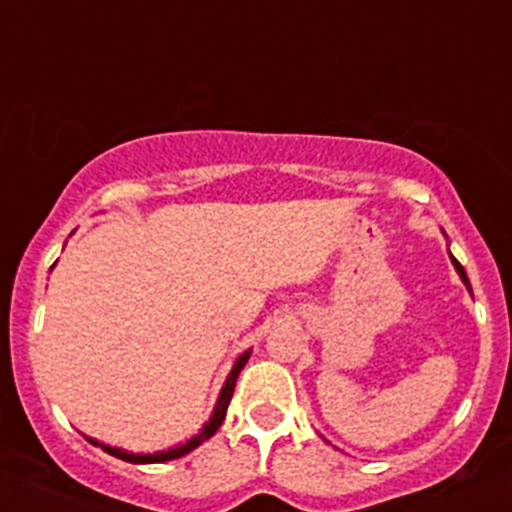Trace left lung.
<instances>
[{"mask_svg":"<svg viewBox=\"0 0 512 512\" xmlns=\"http://www.w3.org/2000/svg\"><path fill=\"white\" fill-rule=\"evenodd\" d=\"M448 255H451V252H448ZM451 262H453V267H456L458 277H461V280H463V285H466L468 292H473V289H471V282H468V275H466V270H463V267H461V262H458L456 257H453V255H451Z\"/></svg>","mask_w":512,"mask_h":512,"instance_id":"8db88e82","label":"left lung"}]
</instances>
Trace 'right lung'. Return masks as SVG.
<instances>
[{"mask_svg":"<svg viewBox=\"0 0 512 512\" xmlns=\"http://www.w3.org/2000/svg\"><path fill=\"white\" fill-rule=\"evenodd\" d=\"M51 270H54V267H51ZM250 354H252V349H247V352H242L240 356H237L235 364H232V369H230V374H227V379H225L223 389H220L218 401H215L213 414H210L208 421H205V426L200 428V431L195 433V436L190 438V441L180 443V446L168 448V451H156V453H133V451H126V448L108 446V443L96 441V438H89V436H86V438H89V441L94 443V446H101L103 451H106V453H111V456L121 458V461H128V463H165V461H173V458L185 456V453H190V451H193V448H198L200 443H203V441H208L210 436H215V431H218V428L223 426L225 414H227V404H230L232 391H235V381H237V376H240L242 366H245V364H247V359H250Z\"/></svg>","mask_w":512,"mask_h":512,"instance_id":"right-lung-1","label":"right lung"}]
</instances>
